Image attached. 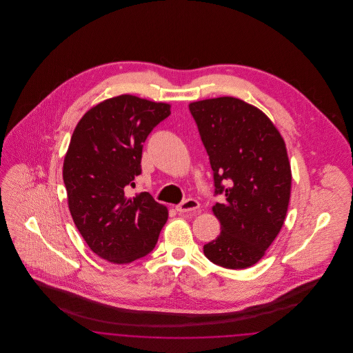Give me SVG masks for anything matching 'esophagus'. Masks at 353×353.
<instances>
[{
    "label": "esophagus",
    "instance_id": "34e87169",
    "mask_svg": "<svg viewBox=\"0 0 353 353\" xmlns=\"http://www.w3.org/2000/svg\"><path fill=\"white\" fill-rule=\"evenodd\" d=\"M200 208V202L194 199H188L181 202L180 205L176 206V210L179 213H189V212H196Z\"/></svg>",
    "mask_w": 353,
    "mask_h": 353
}]
</instances>
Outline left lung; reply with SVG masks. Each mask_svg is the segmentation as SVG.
<instances>
[{
  "label": "left lung",
  "instance_id": "8db88e82",
  "mask_svg": "<svg viewBox=\"0 0 353 353\" xmlns=\"http://www.w3.org/2000/svg\"><path fill=\"white\" fill-rule=\"evenodd\" d=\"M213 169V213L221 234L205 256L225 269L255 265L279 234L290 201L291 168L285 141L261 110L222 97L189 104Z\"/></svg>",
  "mask_w": 353,
  "mask_h": 353
}]
</instances>
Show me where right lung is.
<instances>
[{"label": "right lung", "mask_w": 353, "mask_h": 353, "mask_svg": "<svg viewBox=\"0 0 353 353\" xmlns=\"http://www.w3.org/2000/svg\"><path fill=\"white\" fill-rule=\"evenodd\" d=\"M170 115L167 103L120 95L84 114L63 163L75 226L103 259L123 265L154 249L168 219L167 206L148 192L130 196L141 173L143 143Z\"/></svg>", "instance_id": "right-lung-1"}]
</instances>
